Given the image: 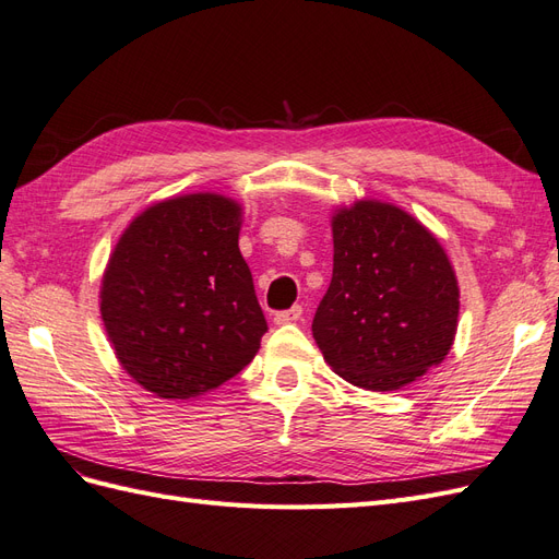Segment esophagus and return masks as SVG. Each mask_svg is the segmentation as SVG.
I'll return each mask as SVG.
<instances>
[{"instance_id":"obj_1","label":"esophagus","mask_w":559,"mask_h":559,"mask_svg":"<svg viewBox=\"0 0 559 559\" xmlns=\"http://www.w3.org/2000/svg\"><path fill=\"white\" fill-rule=\"evenodd\" d=\"M302 314V308L300 306H294L292 310H282L275 314V324H294V321H298Z\"/></svg>"}]
</instances>
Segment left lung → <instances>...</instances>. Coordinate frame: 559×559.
<instances>
[{"label": "left lung", "instance_id": "left-lung-1", "mask_svg": "<svg viewBox=\"0 0 559 559\" xmlns=\"http://www.w3.org/2000/svg\"><path fill=\"white\" fill-rule=\"evenodd\" d=\"M456 314L454 270L417 218L376 200L333 216V277L312 335L337 376L373 392L415 382L445 359Z\"/></svg>", "mask_w": 559, "mask_h": 559}]
</instances>
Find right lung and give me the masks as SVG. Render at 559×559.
<instances>
[{"mask_svg": "<svg viewBox=\"0 0 559 559\" xmlns=\"http://www.w3.org/2000/svg\"><path fill=\"white\" fill-rule=\"evenodd\" d=\"M240 205L214 193L158 202L118 240L99 292L118 361L160 399H195L253 359L267 331L238 247Z\"/></svg>", "mask_w": 559, "mask_h": 559, "instance_id": "add662e5", "label": "right lung"}]
</instances>
